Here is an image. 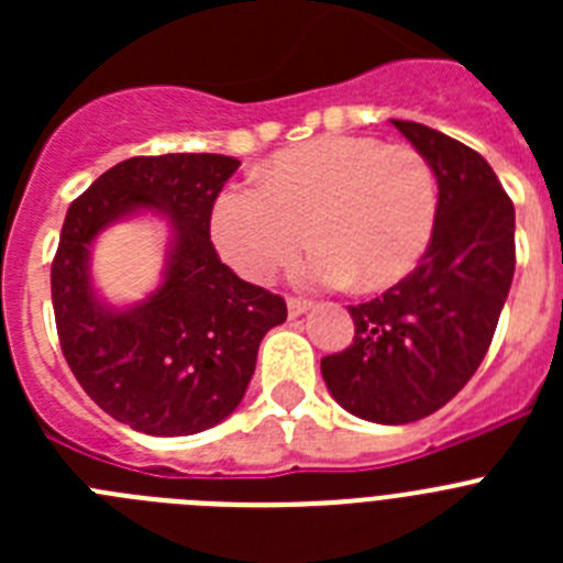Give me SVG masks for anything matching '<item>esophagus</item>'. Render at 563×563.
I'll return each mask as SVG.
<instances>
[{
  "label": "esophagus",
  "instance_id": "1",
  "mask_svg": "<svg viewBox=\"0 0 563 563\" xmlns=\"http://www.w3.org/2000/svg\"><path fill=\"white\" fill-rule=\"evenodd\" d=\"M307 310H310V301H305V298H287V312H290V318L305 316Z\"/></svg>",
  "mask_w": 563,
  "mask_h": 563
}]
</instances>
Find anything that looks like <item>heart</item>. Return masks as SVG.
Masks as SVG:
<instances>
[{"instance_id":"b5f03b06","label":"heart","mask_w":563,"mask_h":563,"mask_svg":"<svg viewBox=\"0 0 563 563\" xmlns=\"http://www.w3.org/2000/svg\"><path fill=\"white\" fill-rule=\"evenodd\" d=\"M437 225V177L411 146L366 134H324L278 152L258 183L222 191L211 236L228 265L265 282L316 239L298 265L305 285L363 290L409 276ZM308 233H303V228Z\"/></svg>"}]
</instances>
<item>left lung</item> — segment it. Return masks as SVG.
Wrapping results in <instances>:
<instances>
[{
  "label": "left lung",
  "mask_w": 563,
  "mask_h": 563,
  "mask_svg": "<svg viewBox=\"0 0 563 563\" xmlns=\"http://www.w3.org/2000/svg\"><path fill=\"white\" fill-rule=\"evenodd\" d=\"M431 163L437 225L420 265L366 305L355 338L321 361L350 415L402 426L442 409L479 369L516 271V211L479 152L415 121H391Z\"/></svg>",
  "instance_id": "1"
}]
</instances>
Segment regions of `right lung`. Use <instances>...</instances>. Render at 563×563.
I'll use <instances>...</instances> for the list:
<instances>
[{"instance_id":"obj_1","label":"right lung","mask_w":563,"mask_h":563,"mask_svg":"<svg viewBox=\"0 0 563 563\" xmlns=\"http://www.w3.org/2000/svg\"><path fill=\"white\" fill-rule=\"evenodd\" d=\"M239 168L228 154L129 157L69 206L49 271L58 341L92 400L129 429L188 437L225 420L245 397L258 343L285 324L287 305L242 282L211 245V211ZM143 210L169 222L164 278L132 308L97 296L91 245Z\"/></svg>"}]
</instances>
